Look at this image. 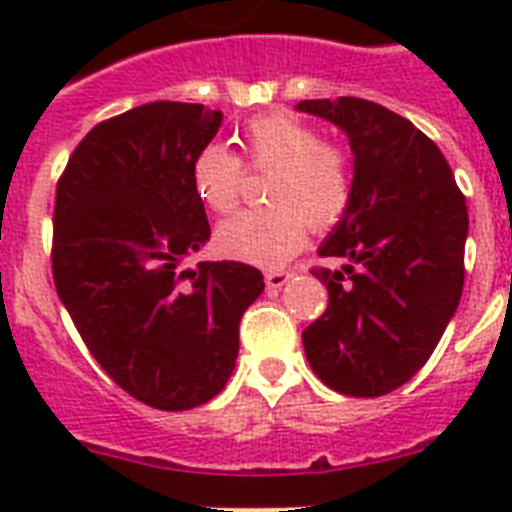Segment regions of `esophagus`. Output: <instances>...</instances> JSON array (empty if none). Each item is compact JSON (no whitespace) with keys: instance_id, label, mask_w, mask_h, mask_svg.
Segmentation results:
<instances>
[{"instance_id":"obj_1","label":"esophagus","mask_w":512,"mask_h":512,"mask_svg":"<svg viewBox=\"0 0 512 512\" xmlns=\"http://www.w3.org/2000/svg\"><path fill=\"white\" fill-rule=\"evenodd\" d=\"M289 276H292V273H287V271L265 273V287H268V292H279V289L289 281Z\"/></svg>"}]
</instances>
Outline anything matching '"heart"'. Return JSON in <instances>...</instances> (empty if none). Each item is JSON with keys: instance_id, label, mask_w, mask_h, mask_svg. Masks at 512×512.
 <instances>
[{"instance_id": "obj_1", "label": "heart", "mask_w": 512, "mask_h": 512, "mask_svg": "<svg viewBox=\"0 0 512 512\" xmlns=\"http://www.w3.org/2000/svg\"><path fill=\"white\" fill-rule=\"evenodd\" d=\"M255 164L273 167L265 201L257 212L225 220L217 249L225 257L260 268H279L303 247L305 225L316 231L335 225L353 191L348 156L289 116H263L244 132ZM193 183L209 207L225 215L239 201V162L220 146H207L193 162Z\"/></svg>"}]
</instances>
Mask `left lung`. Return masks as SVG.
<instances>
[{
	"mask_svg": "<svg viewBox=\"0 0 512 512\" xmlns=\"http://www.w3.org/2000/svg\"><path fill=\"white\" fill-rule=\"evenodd\" d=\"M297 111L337 124L353 151V191L313 268L329 305L303 332L324 385L385 396L420 372L452 321L465 284L468 207L452 167L409 119L361 98L300 100Z\"/></svg>",
	"mask_w": 512,
	"mask_h": 512,
	"instance_id": "obj_1",
	"label": "left lung"
}]
</instances>
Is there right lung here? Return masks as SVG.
Here are the masks:
<instances>
[{
    "label": "right lung",
    "mask_w": 512,
    "mask_h": 512,
    "mask_svg": "<svg viewBox=\"0 0 512 512\" xmlns=\"http://www.w3.org/2000/svg\"><path fill=\"white\" fill-rule=\"evenodd\" d=\"M220 124L201 103L132 108L84 135L55 191L60 303L108 377L164 412L225 388L241 316L265 289L233 260L185 268L209 239L193 162Z\"/></svg>",
    "instance_id": "right-lung-1"
}]
</instances>
